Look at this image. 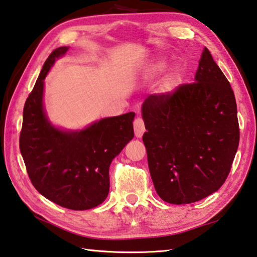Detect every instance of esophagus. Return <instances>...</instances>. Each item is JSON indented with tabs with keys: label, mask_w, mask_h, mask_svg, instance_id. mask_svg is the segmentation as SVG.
<instances>
[{
	"label": "esophagus",
	"mask_w": 257,
	"mask_h": 257,
	"mask_svg": "<svg viewBox=\"0 0 257 257\" xmlns=\"http://www.w3.org/2000/svg\"><path fill=\"white\" fill-rule=\"evenodd\" d=\"M134 129H135V136L138 138H141L144 135V133L146 132V128H145V122L141 116H137V118L135 119Z\"/></svg>",
	"instance_id": "obj_1"
}]
</instances>
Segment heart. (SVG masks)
Here are the masks:
<instances>
[{
  "label": "heart",
  "instance_id": "1",
  "mask_svg": "<svg viewBox=\"0 0 257 257\" xmlns=\"http://www.w3.org/2000/svg\"><path fill=\"white\" fill-rule=\"evenodd\" d=\"M166 67H167L166 60L157 59V60H155V62L149 65V67L147 69V76L155 77L157 75H160V74H162L165 71ZM183 74H184L183 68L180 66H177L174 69H172V71L169 73V75L165 77L164 82H163V85H162L163 91H165V92L174 91L177 87V85L181 83L182 78H183Z\"/></svg>",
  "mask_w": 257,
  "mask_h": 257
}]
</instances>
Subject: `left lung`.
Instances as JSON below:
<instances>
[{
	"instance_id": "1",
	"label": "left lung",
	"mask_w": 257,
	"mask_h": 257,
	"mask_svg": "<svg viewBox=\"0 0 257 257\" xmlns=\"http://www.w3.org/2000/svg\"><path fill=\"white\" fill-rule=\"evenodd\" d=\"M194 81L149 95L142 108L153 183L161 199L173 204L216 192L239 143L234 91L206 47Z\"/></svg>"
}]
</instances>
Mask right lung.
<instances>
[{"mask_svg":"<svg viewBox=\"0 0 257 257\" xmlns=\"http://www.w3.org/2000/svg\"><path fill=\"white\" fill-rule=\"evenodd\" d=\"M67 47L49 55L23 108L20 152L31 183L58 206L87 210L109 193V167L134 138L135 112L102 119L81 132H63L46 118L44 80L56 58Z\"/></svg>","mask_w":257,"mask_h":257,"instance_id":"add662e5","label":"right lung"}]
</instances>
